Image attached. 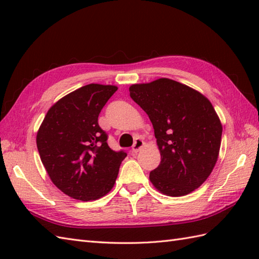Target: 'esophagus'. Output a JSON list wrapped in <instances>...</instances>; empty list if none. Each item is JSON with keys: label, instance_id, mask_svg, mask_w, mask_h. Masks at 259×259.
Returning a JSON list of instances; mask_svg holds the SVG:
<instances>
[{"label": "esophagus", "instance_id": "1", "mask_svg": "<svg viewBox=\"0 0 259 259\" xmlns=\"http://www.w3.org/2000/svg\"><path fill=\"white\" fill-rule=\"evenodd\" d=\"M144 145H145L144 140H142L141 138H137L136 141H135L134 146H133V151H134L135 153H137V152H138V151L141 149L142 147H144Z\"/></svg>", "mask_w": 259, "mask_h": 259}]
</instances>
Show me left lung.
<instances>
[{"label": "left lung", "instance_id": "8db88e82", "mask_svg": "<svg viewBox=\"0 0 259 259\" xmlns=\"http://www.w3.org/2000/svg\"><path fill=\"white\" fill-rule=\"evenodd\" d=\"M130 97L148 114L161 155L150 181L162 194H190L211 174L221 148L223 126L201 93L170 79L134 84Z\"/></svg>", "mask_w": 259, "mask_h": 259}]
</instances>
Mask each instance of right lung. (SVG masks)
Here are the masks:
<instances>
[{"label": "right lung", "instance_id": "obj_1", "mask_svg": "<svg viewBox=\"0 0 259 259\" xmlns=\"http://www.w3.org/2000/svg\"><path fill=\"white\" fill-rule=\"evenodd\" d=\"M117 90L96 83L81 87L53 104L37 131V150L48 175L74 199L107 195L126 157L108 146V135L98 123L99 113Z\"/></svg>", "mask_w": 259, "mask_h": 259}]
</instances>
